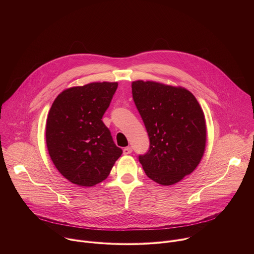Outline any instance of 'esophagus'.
<instances>
[{"label":"esophagus","mask_w":254,"mask_h":254,"mask_svg":"<svg viewBox=\"0 0 254 254\" xmlns=\"http://www.w3.org/2000/svg\"><path fill=\"white\" fill-rule=\"evenodd\" d=\"M131 152H132V149L130 147H127L123 150L124 155H129V154H131Z\"/></svg>","instance_id":"34e87169"}]
</instances>
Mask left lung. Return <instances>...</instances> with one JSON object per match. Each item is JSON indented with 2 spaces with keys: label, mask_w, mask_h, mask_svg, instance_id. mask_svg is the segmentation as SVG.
<instances>
[{
  "label": "left lung",
  "mask_w": 254,
  "mask_h": 254,
  "mask_svg": "<svg viewBox=\"0 0 254 254\" xmlns=\"http://www.w3.org/2000/svg\"><path fill=\"white\" fill-rule=\"evenodd\" d=\"M132 98L150 137V149L138 157L146 175L163 186L191 174L206 148V121L196 97L186 88L135 80Z\"/></svg>",
  "instance_id": "1"
}]
</instances>
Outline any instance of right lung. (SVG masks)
<instances>
[{
  "instance_id": "right-lung-1",
  "label": "right lung",
  "mask_w": 254,
  "mask_h": 254,
  "mask_svg": "<svg viewBox=\"0 0 254 254\" xmlns=\"http://www.w3.org/2000/svg\"><path fill=\"white\" fill-rule=\"evenodd\" d=\"M118 82H91L63 90L46 122V144L59 173L71 183L92 187L107 178L122 156L101 119Z\"/></svg>"
}]
</instances>
